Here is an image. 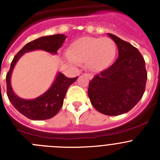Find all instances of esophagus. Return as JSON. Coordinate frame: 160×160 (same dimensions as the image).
Segmentation results:
<instances>
[{"label":"esophagus","mask_w":160,"mask_h":160,"mask_svg":"<svg viewBox=\"0 0 160 160\" xmlns=\"http://www.w3.org/2000/svg\"><path fill=\"white\" fill-rule=\"evenodd\" d=\"M85 75L87 76V77L89 79H92L93 78V75H92V74H90V73H86Z\"/></svg>","instance_id":"obj_1"}]
</instances>
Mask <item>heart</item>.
I'll return each mask as SVG.
<instances>
[{
	"instance_id": "obj_1",
	"label": "heart",
	"mask_w": 160,
	"mask_h": 160,
	"mask_svg": "<svg viewBox=\"0 0 160 160\" xmlns=\"http://www.w3.org/2000/svg\"><path fill=\"white\" fill-rule=\"evenodd\" d=\"M115 55L116 46L110 38L82 37L70 45L64 58L73 66L85 62L90 71L101 72L111 66Z\"/></svg>"
}]
</instances>
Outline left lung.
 <instances>
[{"label": "left lung", "instance_id": "1", "mask_svg": "<svg viewBox=\"0 0 160 160\" xmlns=\"http://www.w3.org/2000/svg\"><path fill=\"white\" fill-rule=\"evenodd\" d=\"M118 57L115 62L89 83L90 102L100 113L119 115L131 111L142 98L148 73L145 61L138 49L112 33Z\"/></svg>", "mask_w": 160, "mask_h": 160}]
</instances>
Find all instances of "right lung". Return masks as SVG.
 <instances>
[{"instance_id": "1", "label": "right lung", "mask_w": 160, "mask_h": 160, "mask_svg": "<svg viewBox=\"0 0 160 160\" xmlns=\"http://www.w3.org/2000/svg\"><path fill=\"white\" fill-rule=\"evenodd\" d=\"M66 38L64 34L41 37L26 44L12 61L10 70L6 75L7 95L12 105L29 119L46 120L56 115L62 107L68 88L77 80L78 77L69 78L61 72H58L53 83L46 92L32 99H25L17 95L12 90L11 85L12 70L25 53L43 50L51 54H57V51L62 46Z\"/></svg>"}]
</instances>
